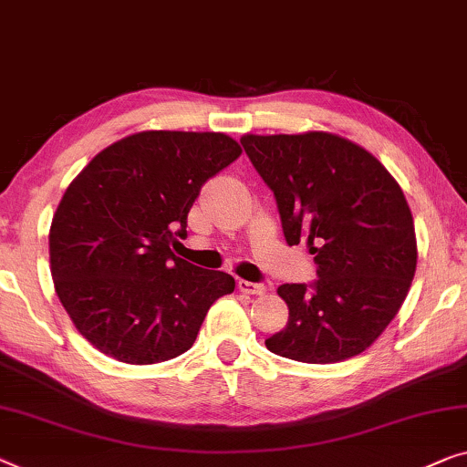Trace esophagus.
I'll use <instances>...</instances> for the list:
<instances>
[{
	"mask_svg": "<svg viewBox=\"0 0 467 467\" xmlns=\"http://www.w3.org/2000/svg\"><path fill=\"white\" fill-rule=\"evenodd\" d=\"M238 290L244 295H265L267 286L265 284H256V282H248V280H240L238 282Z\"/></svg>",
	"mask_w": 467,
	"mask_h": 467,
	"instance_id": "1",
	"label": "esophagus"
}]
</instances>
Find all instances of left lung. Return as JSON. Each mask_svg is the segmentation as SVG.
I'll list each match as a JSON object with an SVG mask.
<instances>
[{
  "label": "left lung",
  "instance_id": "8db88e82",
  "mask_svg": "<svg viewBox=\"0 0 467 467\" xmlns=\"http://www.w3.org/2000/svg\"><path fill=\"white\" fill-rule=\"evenodd\" d=\"M250 161L278 202L284 238L306 242L317 280L282 284L288 322L274 354L333 364L362 354L394 320L417 267L415 223L400 185L339 134H244Z\"/></svg>",
  "mask_w": 467,
  "mask_h": 467
}]
</instances>
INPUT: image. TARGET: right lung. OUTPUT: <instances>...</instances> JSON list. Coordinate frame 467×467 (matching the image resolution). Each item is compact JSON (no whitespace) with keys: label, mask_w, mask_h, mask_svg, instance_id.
Listing matches in <instances>:
<instances>
[{"label":"right lung","mask_w":467,"mask_h":467,"mask_svg":"<svg viewBox=\"0 0 467 467\" xmlns=\"http://www.w3.org/2000/svg\"><path fill=\"white\" fill-rule=\"evenodd\" d=\"M223 132L143 130L94 155L60 198L50 272L79 335L126 364H155L193 346L208 309L234 293L225 272L171 250L187 235L202 185L240 158Z\"/></svg>","instance_id":"1"}]
</instances>
